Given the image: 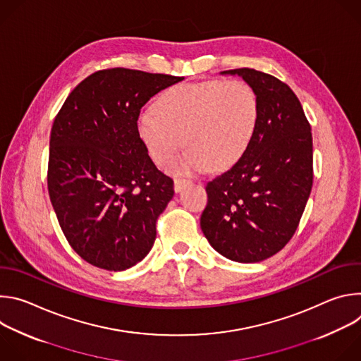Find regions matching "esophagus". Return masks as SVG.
<instances>
[{
	"label": "esophagus",
	"mask_w": 361,
	"mask_h": 361,
	"mask_svg": "<svg viewBox=\"0 0 361 361\" xmlns=\"http://www.w3.org/2000/svg\"><path fill=\"white\" fill-rule=\"evenodd\" d=\"M190 184H191L190 180H185V178H176V180H174V190L178 192V191H181L183 188H185V187L190 185Z\"/></svg>",
	"instance_id": "1"
}]
</instances>
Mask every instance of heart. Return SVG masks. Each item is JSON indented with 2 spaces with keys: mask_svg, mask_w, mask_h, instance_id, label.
Masks as SVG:
<instances>
[{
  "mask_svg": "<svg viewBox=\"0 0 361 361\" xmlns=\"http://www.w3.org/2000/svg\"><path fill=\"white\" fill-rule=\"evenodd\" d=\"M260 118L254 88L240 78L178 84L160 95L156 109L140 113L137 131L151 160L180 173L223 171L247 151Z\"/></svg>",
  "mask_w": 361,
  "mask_h": 361,
  "instance_id": "b5f03b06",
  "label": "heart"
}]
</instances>
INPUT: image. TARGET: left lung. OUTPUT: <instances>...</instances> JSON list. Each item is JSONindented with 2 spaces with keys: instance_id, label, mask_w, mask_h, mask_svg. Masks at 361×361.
I'll use <instances>...</instances> for the list:
<instances>
[{
  "instance_id": "1",
  "label": "left lung",
  "mask_w": 361,
  "mask_h": 361,
  "mask_svg": "<svg viewBox=\"0 0 361 361\" xmlns=\"http://www.w3.org/2000/svg\"><path fill=\"white\" fill-rule=\"evenodd\" d=\"M260 102V118L244 156L207 183L201 230L227 259L259 263L294 235L313 187L312 127L293 90L252 68H235Z\"/></svg>"
}]
</instances>
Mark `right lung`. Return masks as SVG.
<instances>
[{
  "instance_id": "add662e5",
  "label": "right lung",
  "mask_w": 361,
  "mask_h": 361,
  "mask_svg": "<svg viewBox=\"0 0 361 361\" xmlns=\"http://www.w3.org/2000/svg\"><path fill=\"white\" fill-rule=\"evenodd\" d=\"M184 80L130 68L99 70L67 97L49 137L47 184L60 227L87 263L123 271L149 252L174 181L137 131L145 102Z\"/></svg>"
}]
</instances>
